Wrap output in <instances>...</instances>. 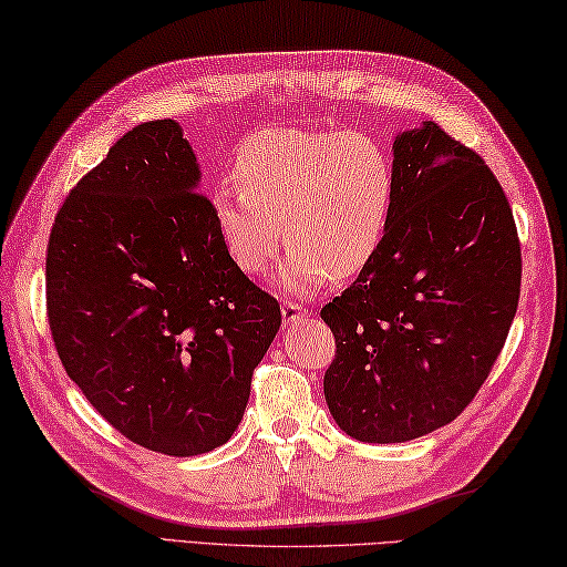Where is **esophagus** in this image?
Segmentation results:
<instances>
[{"label":"esophagus","mask_w":567,"mask_h":567,"mask_svg":"<svg viewBox=\"0 0 567 567\" xmlns=\"http://www.w3.org/2000/svg\"><path fill=\"white\" fill-rule=\"evenodd\" d=\"M281 316H284V326H296L298 320H303V318H308V308H303L301 303H296V301H286L284 303V308H281Z\"/></svg>","instance_id":"1"}]
</instances>
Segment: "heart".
Listing matches in <instances>:
<instances>
[{
    "label": "heart",
    "mask_w": 567,
    "mask_h": 567,
    "mask_svg": "<svg viewBox=\"0 0 567 567\" xmlns=\"http://www.w3.org/2000/svg\"><path fill=\"white\" fill-rule=\"evenodd\" d=\"M239 189L212 199L217 229L244 274L264 276L288 249L279 281L313 291L365 269L390 227L398 173L388 147L365 133L259 131L234 159Z\"/></svg>",
    "instance_id": "1"
}]
</instances>
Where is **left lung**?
<instances>
[{
    "instance_id": "1",
    "label": "left lung",
    "mask_w": 567,
    "mask_h": 567,
    "mask_svg": "<svg viewBox=\"0 0 567 567\" xmlns=\"http://www.w3.org/2000/svg\"><path fill=\"white\" fill-rule=\"evenodd\" d=\"M398 192L378 254L320 318L340 430L394 444L450 424L482 390L520 296V241L488 165L440 125L394 137Z\"/></svg>"
}]
</instances>
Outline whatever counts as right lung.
Returning <instances> with one entry per match:
<instances>
[{
    "label": "right lung",
    "mask_w": 567,
    "mask_h": 567,
    "mask_svg": "<svg viewBox=\"0 0 567 567\" xmlns=\"http://www.w3.org/2000/svg\"><path fill=\"white\" fill-rule=\"evenodd\" d=\"M175 121L135 125L69 192L47 249V313L69 378L151 452L217 450L247 410L281 308L224 247Z\"/></svg>",
    "instance_id": "1"
}]
</instances>
